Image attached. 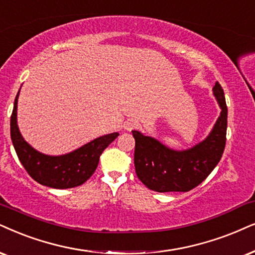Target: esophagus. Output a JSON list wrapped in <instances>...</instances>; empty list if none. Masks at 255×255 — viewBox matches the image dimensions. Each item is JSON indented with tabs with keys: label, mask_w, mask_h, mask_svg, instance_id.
<instances>
[{
	"label": "esophagus",
	"mask_w": 255,
	"mask_h": 255,
	"mask_svg": "<svg viewBox=\"0 0 255 255\" xmlns=\"http://www.w3.org/2000/svg\"><path fill=\"white\" fill-rule=\"evenodd\" d=\"M136 126H137V121L134 120V119H129V120H127L125 122V129L133 130Z\"/></svg>",
	"instance_id": "obj_1"
}]
</instances>
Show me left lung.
Masks as SVG:
<instances>
[{
  "instance_id": "left-lung-1",
  "label": "left lung",
  "mask_w": 255,
  "mask_h": 255,
  "mask_svg": "<svg viewBox=\"0 0 255 255\" xmlns=\"http://www.w3.org/2000/svg\"><path fill=\"white\" fill-rule=\"evenodd\" d=\"M214 96L221 108L213 129L202 142L186 150H174L155 138L131 130L135 138L134 165L141 182L151 191L188 192L207 178L220 161L226 146L227 106L217 82Z\"/></svg>"
}]
</instances>
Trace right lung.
<instances>
[{
	"mask_svg": "<svg viewBox=\"0 0 255 255\" xmlns=\"http://www.w3.org/2000/svg\"><path fill=\"white\" fill-rule=\"evenodd\" d=\"M10 118V136L15 151L29 175L41 185L51 188L66 189L85 183L95 172L102 151L119 136L112 133L90 141L72 153L50 156L34 149L24 141L17 127V99Z\"/></svg>",
	"mask_w": 255,
	"mask_h": 255,
	"instance_id": "1",
	"label": "right lung"
}]
</instances>
